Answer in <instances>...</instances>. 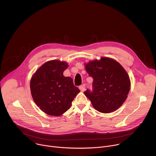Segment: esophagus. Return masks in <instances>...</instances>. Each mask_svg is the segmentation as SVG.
Segmentation results:
<instances>
[{"instance_id":"34e87169","label":"esophagus","mask_w":156,"mask_h":156,"mask_svg":"<svg viewBox=\"0 0 156 156\" xmlns=\"http://www.w3.org/2000/svg\"><path fill=\"white\" fill-rule=\"evenodd\" d=\"M79 89H80L81 91L83 92V91H84L86 90V86H85V85H84V84H82V85L80 86Z\"/></svg>"}]
</instances>
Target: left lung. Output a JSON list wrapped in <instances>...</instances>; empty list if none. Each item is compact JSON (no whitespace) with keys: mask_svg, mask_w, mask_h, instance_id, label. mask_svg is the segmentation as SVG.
Returning a JSON list of instances; mask_svg holds the SVG:
<instances>
[{"mask_svg":"<svg viewBox=\"0 0 156 156\" xmlns=\"http://www.w3.org/2000/svg\"><path fill=\"white\" fill-rule=\"evenodd\" d=\"M89 76L93 78V90L84 93L93 107L102 113L112 112L125 101L130 90L129 76L114 59L102 57L85 64Z\"/></svg>","mask_w":156,"mask_h":156,"instance_id":"1","label":"left lung"}]
</instances>
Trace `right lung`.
Returning <instances> with one entry per match:
<instances>
[{
  "label": "right lung",
  "instance_id": "1",
  "mask_svg": "<svg viewBox=\"0 0 156 156\" xmlns=\"http://www.w3.org/2000/svg\"><path fill=\"white\" fill-rule=\"evenodd\" d=\"M68 63L58 60L43 64L33 75L30 89L33 99L39 108L52 116H60L71 107L79 89L70 77L63 73Z\"/></svg>",
  "mask_w": 156,
  "mask_h": 156
}]
</instances>
